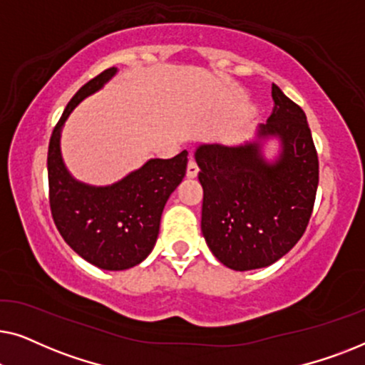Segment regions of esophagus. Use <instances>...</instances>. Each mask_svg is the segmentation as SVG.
Returning <instances> with one entry per match:
<instances>
[{"instance_id":"1","label":"esophagus","mask_w":365,"mask_h":365,"mask_svg":"<svg viewBox=\"0 0 365 365\" xmlns=\"http://www.w3.org/2000/svg\"><path fill=\"white\" fill-rule=\"evenodd\" d=\"M186 174H187V178H189V179H194V178H196L197 174H199V168H197V164L194 163L192 159H191V161L187 163V171H186Z\"/></svg>"}]
</instances>
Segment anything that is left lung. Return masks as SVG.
Instances as JSON below:
<instances>
[{"label": "left lung", "mask_w": 365, "mask_h": 365, "mask_svg": "<svg viewBox=\"0 0 365 365\" xmlns=\"http://www.w3.org/2000/svg\"><path fill=\"white\" fill-rule=\"evenodd\" d=\"M266 124L241 144L202 143L194 158L201 171V231L219 262L252 271L279 261L296 246L311 219L319 161L307 118L272 84ZM271 142L277 153L267 154Z\"/></svg>", "instance_id": "1"}]
</instances>
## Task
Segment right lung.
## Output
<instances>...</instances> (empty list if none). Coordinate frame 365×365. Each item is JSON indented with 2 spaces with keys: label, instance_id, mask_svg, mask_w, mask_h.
Instances as JSON below:
<instances>
[{
  "label": "right lung",
  "instance_id": "add662e5",
  "mask_svg": "<svg viewBox=\"0 0 365 365\" xmlns=\"http://www.w3.org/2000/svg\"><path fill=\"white\" fill-rule=\"evenodd\" d=\"M118 74L109 68L84 84L68 103L48 149L51 214L59 234L78 256L104 271H124L151 254L168 199L186 176L187 151L171 159H148L119 181L93 186L68 171L61 133L73 109Z\"/></svg>",
  "mask_w": 365,
  "mask_h": 365
}]
</instances>
